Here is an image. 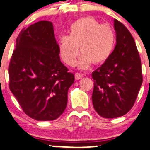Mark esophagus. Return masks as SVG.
<instances>
[{"mask_svg": "<svg viewBox=\"0 0 150 150\" xmlns=\"http://www.w3.org/2000/svg\"><path fill=\"white\" fill-rule=\"evenodd\" d=\"M82 77H83V75H82L81 74L76 73L75 75V79H76V80H79V79L82 78Z\"/></svg>", "mask_w": 150, "mask_h": 150, "instance_id": "34e87169", "label": "esophagus"}]
</instances>
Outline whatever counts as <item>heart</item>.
Returning a JSON list of instances; mask_svg holds the SVG:
<instances>
[{"label":"heart","mask_w":150,"mask_h":150,"mask_svg":"<svg viewBox=\"0 0 150 150\" xmlns=\"http://www.w3.org/2000/svg\"><path fill=\"white\" fill-rule=\"evenodd\" d=\"M69 32V35L61 36L58 41L59 53L67 65H74L79 49L81 54L77 65L81 69L89 68L92 62L96 65L105 63L113 52L114 31L110 26L101 25L93 17L75 21Z\"/></svg>","instance_id":"obj_1"}]
</instances>
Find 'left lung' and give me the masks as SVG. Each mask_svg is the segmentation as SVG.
<instances>
[{
	"label": "left lung",
	"mask_w": 150,
	"mask_h": 150,
	"mask_svg": "<svg viewBox=\"0 0 150 150\" xmlns=\"http://www.w3.org/2000/svg\"><path fill=\"white\" fill-rule=\"evenodd\" d=\"M114 50L92 77L94 109L104 118L127 114L134 105L143 82L141 61L135 42L129 30L114 19Z\"/></svg>",
	"instance_id": "8db88e82"
}]
</instances>
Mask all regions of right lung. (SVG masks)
I'll list each match as a JSON object with an SVG mask.
<instances>
[{
  "label": "right lung",
  "instance_id": "obj_1",
  "mask_svg": "<svg viewBox=\"0 0 150 150\" xmlns=\"http://www.w3.org/2000/svg\"><path fill=\"white\" fill-rule=\"evenodd\" d=\"M52 23L40 21L21 30L9 67V89L25 114L54 120L65 110L75 81L60 61Z\"/></svg>",
  "mask_w": 150,
  "mask_h": 150
}]
</instances>
